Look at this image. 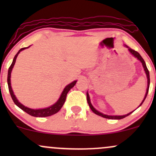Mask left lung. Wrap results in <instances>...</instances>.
<instances>
[{
  "label": "left lung",
  "mask_w": 156,
  "mask_h": 156,
  "mask_svg": "<svg viewBox=\"0 0 156 156\" xmlns=\"http://www.w3.org/2000/svg\"><path fill=\"white\" fill-rule=\"evenodd\" d=\"M125 47L128 48V51H130V53H131V54L133 55V56H135L136 58H137L138 59H139L141 62V64H142V66H143V67H144V71H145V73H146V75H147V92H146L145 96H144V100H143L142 102H141V103L140 104V105H139V106H141V104H142V103H143V102H144V100H145L146 97H147V94H148V91H149V87H150V73H149V70H148L147 67L145 62H144V59H143V58H142V57L141 56V55L139 54V53H138L137 51H134V50L131 49V48H128L127 45H125ZM87 102H88V104L89 105V107H90L91 110H92V112L94 113V114H97V115H99V116H101V117H102L106 118V119H123V118L128 117V116L130 115V114H131V113H133V112H130V113H128V114H125V115H123V116H109V115H106V114H103V113L98 112V111H97L96 109L94 108V107H93V105H92V103H91V102H90V98H89V95L88 92L87 93Z\"/></svg>",
  "instance_id": "left-lung-1"
}]
</instances>
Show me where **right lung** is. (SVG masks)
<instances>
[{"mask_svg":"<svg viewBox=\"0 0 156 156\" xmlns=\"http://www.w3.org/2000/svg\"><path fill=\"white\" fill-rule=\"evenodd\" d=\"M29 47H30V46H29ZM29 47L21 48V49L18 52H17V53L15 55V56L14 57L13 62H12V64H11V66L9 67V70H8V77H7V82H8L9 90V93L11 94V97H12V100H13L14 103H15V104L17 105L20 108H21L23 111H24L25 112H26L27 114H28L29 115L33 116V117H49V116H51V115H53V114H56V113L58 112L61 108H62V107L63 106L64 102H65V100H66V98H67V94L68 92H69V91L70 90V89H72L75 85H76L77 80H74V81L72 82V83L68 84L67 87H66L64 89L63 92H62V94H61L59 99L58 100V101H57L56 103H55V104L52 105L51 106L48 107V108H46L32 109V108H28V107L25 106V105L21 104V103H20L18 101H17V98H16L15 95L14 94L13 91H12V87H11V80H10L11 73H12V68H13L14 65H15V64L16 58H17V55H18L19 53H20V51H23V50L26 49V48H28Z\"/></svg>","mask_w":156,"mask_h":156,"instance_id":"1","label":"right lung"}]
</instances>
